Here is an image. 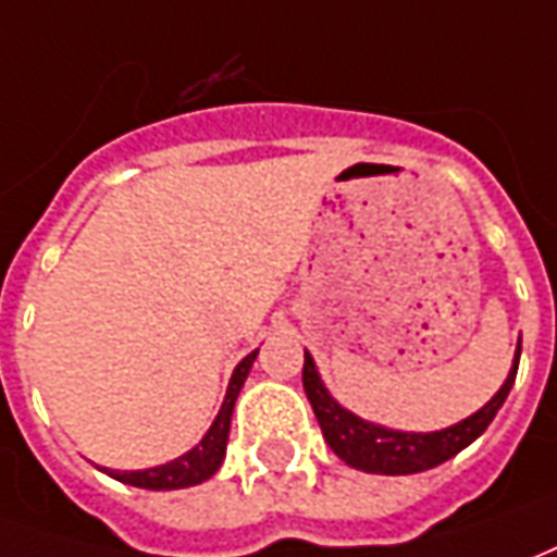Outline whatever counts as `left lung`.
Instances as JSON below:
<instances>
[{
  "label": "left lung",
  "instance_id": "obj_1",
  "mask_svg": "<svg viewBox=\"0 0 557 557\" xmlns=\"http://www.w3.org/2000/svg\"><path fill=\"white\" fill-rule=\"evenodd\" d=\"M519 356H522V341L516 346V359L509 368V376L504 386L497 388V395L476 413L461 419L458 425L443 428V431H428V434H416V431H395V428L373 425L361 416L349 413L332 398V392L325 388L322 376L317 371V361L305 349V392L317 422L322 428V437L332 446L334 455L346 461L349 468L364 470V473H383V476H407V473H422L449 461L465 446L480 437L485 428L492 425L495 413L504 407L509 388L516 383V371H519Z\"/></svg>",
  "mask_w": 557,
  "mask_h": 557
}]
</instances>
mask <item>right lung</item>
<instances>
[{
	"label": "right lung",
	"mask_w": 557,
	"mask_h": 557,
	"mask_svg": "<svg viewBox=\"0 0 557 557\" xmlns=\"http://www.w3.org/2000/svg\"><path fill=\"white\" fill-rule=\"evenodd\" d=\"M259 356V349H252L247 359L240 361L232 380H228V392H225L223 407L213 419V425L208 428V434L201 441L184 453L181 458H174L169 465H159V468L147 470H111V476L126 485H135V488H150V492H171V488H189V485H198V482L211 480L213 473L220 470L225 458V443H228V428H232V410H235V400H238V392L250 373L252 361Z\"/></svg>",
	"instance_id": "add662e5"
}]
</instances>
